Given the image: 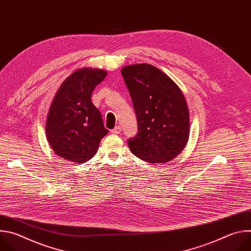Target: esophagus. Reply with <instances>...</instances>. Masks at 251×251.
Returning a JSON list of instances; mask_svg holds the SVG:
<instances>
[{
  "mask_svg": "<svg viewBox=\"0 0 251 251\" xmlns=\"http://www.w3.org/2000/svg\"><path fill=\"white\" fill-rule=\"evenodd\" d=\"M111 133L112 134H116V135H118V134H120L121 133V127L118 125V126H116L114 129H112L111 130Z\"/></svg>",
  "mask_w": 251,
  "mask_h": 251,
  "instance_id": "esophagus-1",
  "label": "esophagus"
}]
</instances>
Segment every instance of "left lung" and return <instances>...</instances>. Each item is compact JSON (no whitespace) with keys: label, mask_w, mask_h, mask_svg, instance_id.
I'll use <instances>...</instances> for the list:
<instances>
[{"label":"left lung","mask_w":251,"mask_h":251,"mask_svg":"<svg viewBox=\"0 0 251 251\" xmlns=\"http://www.w3.org/2000/svg\"><path fill=\"white\" fill-rule=\"evenodd\" d=\"M121 74L133 101L138 133L128 146L139 159L167 163L185 149L190 135L186 98L174 80L149 63L127 65Z\"/></svg>","instance_id":"1"}]
</instances>
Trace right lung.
Segmentation results:
<instances>
[{
    "label": "right lung",
    "mask_w": 251,
    "mask_h": 251,
    "mask_svg": "<svg viewBox=\"0 0 251 251\" xmlns=\"http://www.w3.org/2000/svg\"><path fill=\"white\" fill-rule=\"evenodd\" d=\"M104 69L83 67L67 76L56 91L46 122L47 139L60 158L82 164L97 152L108 133L91 94L104 80Z\"/></svg>",
    "instance_id": "1"
}]
</instances>
